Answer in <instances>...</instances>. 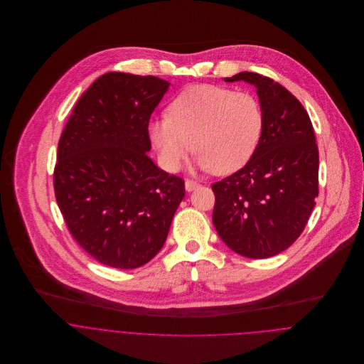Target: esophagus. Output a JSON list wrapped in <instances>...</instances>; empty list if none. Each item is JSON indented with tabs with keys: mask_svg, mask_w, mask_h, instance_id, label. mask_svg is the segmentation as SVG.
<instances>
[{
	"mask_svg": "<svg viewBox=\"0 0 364 364\" xmlns=\"http://www.w3.org/2000/svg\"><path fill=\"white\" fill-rule=\"evenodd\" d=\"M198 186H199V183H198L196 181H193V179H188V181L185 182V188H186L188 192H192V191L196 189Z\"/></svg>",
	"mask_w": 364,
	"mask_h": 364,
	"instance_id": "1",
	"label": "esophagus"
}]
</instances>
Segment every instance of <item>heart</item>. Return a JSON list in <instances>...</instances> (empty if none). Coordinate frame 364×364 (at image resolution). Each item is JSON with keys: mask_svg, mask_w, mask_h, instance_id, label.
<instances>
[{"mask_svg": "<svg viewBox=\"0 0 364 364\" xmlns=\"http://www.w3.org/2000/svg\"><path fill=\"white\" fill-rule=\"evenodd\" d=\"M262 127V109L251 94L200 84L183 90L168 114L150 122L149 137L169 172L178 171L193 150L200 168L227 175L250 161Z\"/></svg>", "mask_w": 364, "mask_h": 364, "instance_id": "heart-1", "label": "heart"}]
</instances>
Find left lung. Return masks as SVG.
I'll return each mask as SVG.
<instances>
[{"instance_id":"1","label":"left lung","mask_w":364,"mask_h":364,"mask_svg":"<svg viewBox=\"0 0 364 364\" xmlns=\"http://www.w3.org/2000/svg\"><path fill=\"white\" fill-rule=\"evenodd\" d=\"M224 80L257 87L263 127L247 165L211 185L213 224L234 252L270 258L301 235L315 206L319 156L311 119L289 90L269 77L244 71Z\"/></svg>"}]
</instances>
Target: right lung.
<instances>
[{"label":"right lung","instance_id":"right-lung-1","mask_svg":"<svg viewBox=\"0 0 364 364\" xmlns=\"http://www.w3.org/2000/svg\"><path fill=\"white\" fill-rule=\"evenodd\" d=\"M168 87L153 75L104 74L81 95L58 140V208L74 240L110 267L153 259L185 196V181L147 156L150 117Z\"/></svg>","mask_w":364,"mask_h":364}]
</instances>
